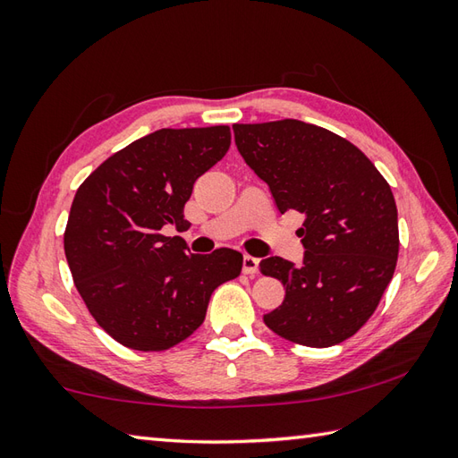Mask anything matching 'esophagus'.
<instances>
[{"label": "esophagus", "instance_id": "1", "mask_svg": "<svg viewBox=\"0 0 458 458\" xmlns=\"http://www.w3.org/2000/svg\"><path fill=\"white\" fill-rule=\"evenodd\" d=\"M258 266L259 261L251 256H244V261H242V271H244L246 276H256L258 274Z\"/></svg>", "mask_w": 458, "mask_h": 458}]
</instances>
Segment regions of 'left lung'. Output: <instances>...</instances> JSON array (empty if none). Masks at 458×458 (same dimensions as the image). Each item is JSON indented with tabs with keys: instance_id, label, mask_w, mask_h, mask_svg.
<instances>
[{
	"instance_id": "8db88e82",
	"label": "left lung",
	"mask_w": 458,
	"mask_h": 458,
	"mask_svg": "<svg viewBox=\"0 0 458 458\" xmlns=\"http://www.w3.org/2000/svg\"><path fill=\"white\" fill-rule=\"evenodd\" d=\"M232 130L279 212L305 214L303 264L277 256L259 264L285 287L264 323L303 346L343 343L374 315L394 277L400 232L390 184L356 145L318 125L279 120Z\"/></svg>"
}]
</instances>
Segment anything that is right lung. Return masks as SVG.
<instances>
[{
  "label": "right lung",
  "mask_w": 458,
  "mask_h": 458,
  "mask_svg": "<svg viewBox=\"0 0 458 458\" xmlns=\"http://www.w3.org/2000/svg\"><path fill=\"white\" fill-rule=\"evenodd\" d=\"M228 125L157 130L114 153L74 194L64 254L81 297L120 344L157 352L207 317L212 291L240 276V251L187 254L192 184L230 148Z\"/></svg>",
  "instance_id": "right-lung-1"
}]
</instances>
